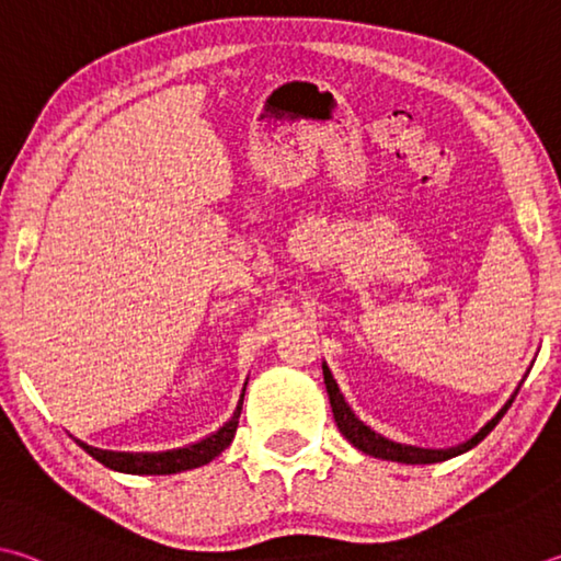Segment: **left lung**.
<instances>
[{
    "label": "left lung",
    "instance_id": "left-lung-1",
    "mask_svg": "<svg viewBox=\"0 0 561 561\" xmlns=\"http://www.w3.org/2000/svg\"><path fill=\"white\" fill-rule=\"evenodd\" d=\"M323 382H325V392H329V400H331L333 420H335V424H339L341 434L355 446V449H360L363 454L375 456V458H385V461H397V463H439V461H446V458H454L458 454L473 449L478 442H483L488 432H493V426L503 420V414L507 412V407L513 404L515 394H517V390H520L525 378L520 385H517V390L511 394V400L501 407V412H497L485 426H481V432L473 434L471 439L463 444L451 446V449H420V446H407V444H397V442L385 439V436L375 434L370 426H365L358 416H355V412L351 410L348 402H345V397L341 394L339 385H335L329 365L325 363H323Z\"/></svg>",
    "mask_w": 561,
    "mask_h": 561
}]
</instances>
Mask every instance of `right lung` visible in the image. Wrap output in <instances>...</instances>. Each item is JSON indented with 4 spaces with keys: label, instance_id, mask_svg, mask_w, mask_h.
I'll return each instance as SVG.
<instances>
[{
    "label": "right lung",
    "instance_id": "obj_1",
    "mask_svg": "<svg viewBox=\"0 0 561 561\" xmlns=\"http://www.w3.org/2000/svg\"><path fill=\"white\" fill-rule=\"evenodd\" d=\"M248 385V382H245ZM242 397H245V390L240 394V402L232 412L230 420L220 426L216 434L206 436L196 444L183 446V449H171V451H157V454H127V451H103L95 449V446H88L80 439L78 446L85 454H90L103 466L112 468V471L119 473H137V476H169V473H179V471H188V468H198L203 463H208L216 458L220 451H226L232 436L238 432V422H240V412H242Z\"/></svg>",
    "mask_w": 561,
    "mask_h": 561
}]
</instances>
